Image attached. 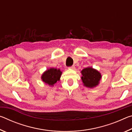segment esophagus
I'll use <instances>...</instances> for the list:
<instances>
[{
	"mask_svg": "<svg viewBox=\"0 0 132 132\" xmlns=\"http://www.w3.org/2000/svg\"><path fill=\"white\" fill-rule=\"evenodd\" d=\"M69 69H72V70H74V69H75V66H72L71 67H69Z\"/></svg>",
	"mask_w": 132,
	"mask_h": 132,
	"instance_id": "esophagus-1",
	"label": "esophagus"
}]
</instances>
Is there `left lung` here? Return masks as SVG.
Listing matches in <instances>:
<instances>
[{
    "label": "left lung",
    "instance_id": "8db88e82",
    "mask_svg": "<svg viewBox=\"0 0 132 132\" xmlns=\"http://www.w3.org/2000/svg\"><path fill=\"white\" fill-rule=\"evenodd\" d=\"M81 80L83 86L87 88H93L100 84L102 75L97 69L92 67H87L81 71Z\"/></svg>",
    "mask_w": 132,
    "mask_h": 132
}]
</instances>
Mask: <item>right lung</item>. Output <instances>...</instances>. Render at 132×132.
<instances>
[{"label":"right lung","instance_id":"add662e5","mask_svg":"<svg viewBox=\"0 0 132 132\" xmlns=\"http://www.w3.org/2000/svg\"><path fill=\"white\" fill-rule=\"evenodd\" d=\"M62 74V71L59 69L51 68L42 73L41 78L42 81L46 85L53 87L57 81H60Z\"/></svg>","mask_w":132,"mask_h":132}]
</instances>
